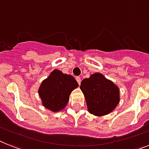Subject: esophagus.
Returning a JSON list of instances; mask_svg holds the SVG:
<instances>
[{"mask_svg": "<svg viewBox=\"0 0 149 149\" xmlns=\"http://www.w3.org/2000/svg\"><path fill=\"white\" fill-rule=\"evenodd\" d=\"M76 81H77V83L80 84H81V77H76Z\"/></svg>", "mask_w": 149, "mask_h": 149, "instance_id": "esophagus-1", "label": "esophagus"}]
</instances>
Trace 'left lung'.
<instances>
[{
  "mask_svg": "<svg viewBox=\"0 0 149 149\" xmlns=\"http://www.w3.org/2000/svg\"><path fill=\"white\" fill-rule=\"evenodd\" d=\"M80 88L85 97L88 111L95 116L110 113L120 102L118 87L102 74H93L84 79Z\"/></svg>",
  "mask_w": 149,
  "mask_h": 149,
  "instance_id": "left-lung-1",
  "label": "left lung"
}]
</instances>
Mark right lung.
<instances>
[{"label": "right lung", "instance_id": "right-lung-1", "mask_svg": "<svg viewBox=\"0 0 149 149\" xmlns=\"http://www.w3.org/2000/svg\"><path fill=\"white\" fill-rule=\"evenodd\" d=\"M77 87L78 84L74 77L54 70L39 87L42 105L53 112L61 110L67 105L70 94Z\"/></svg>", "mask_w": 149, "mask_h": 149}]
</instances>
